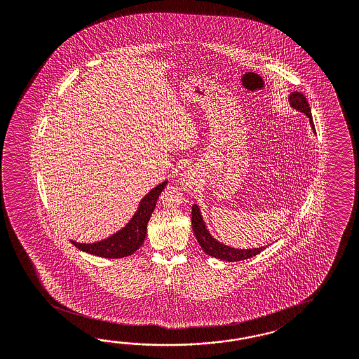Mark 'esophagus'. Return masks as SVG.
I'll return each mask as SVG.
<instances>
[{"label":"esophagus","instance_id":"obj_1","mask_svg":"<svg viewBox=\"0 0 359 359\" xmlns=\"http://www.w3.org/2000/svg\"><path fill=\"white\" fill-rule=\"evenodd\" d=\"M194 175L192 171H185L183 176H182V185H183V188L187 189V191H189L192 187L194 185Z\"/></svg>","mask_w":359,"mask_h":359}]
</instances>
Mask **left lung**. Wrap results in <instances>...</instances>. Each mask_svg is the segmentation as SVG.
Returning a JSON list of instances; mask_svg holds the SVG:
<instances>
[{"mask_svg":"<svg viewBox=\"0 0 359 359\" xmlns=\"http://www.w3.org/2000/svg\"><path fill=\"white\" fill-rule=\"evenodd\" d=\"M289 100H290V106L294 109L303 112L306 116L310 118L311 126L315 132V126H313L312 116H311L310 104H309L306 97L299 91H294V93H291ZM192 229H194L196 239L200 244V247L203 248V251L206 255L223 260V262H242V260H247L250 257L259 255L265 250V247L252 248V250H239V248H233V247H229L223 243L218 242L217 239H214L212 233H209V230L206 229L203 215L200 213V209L196 204L192 206Z\"/></svg>","mask_w":359,"mask_h":359,"instance_id":"1","label":"left lung"}]
</instances>
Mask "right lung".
<instances>
[{"label":"right lung","mask_w":359,"mask_h":359,"mask_svg":"<svg viewBox=\"0 0 359 359\" xmlns=\"http://www.w3.org/2000/svg\"><path fill=\"white\" fill-rule=\"evenodd\" d=\"M167 180L153 188L145 197L140 201L135 215L126 226L118 230L117 233H112L106 239L95 243H78L70 241L78 250L83 252L91 253L99 257L106 259H121L126 257L144 244L146 231H147V222L154 212L156 200L161 192L165 189Z\"/></svg>","instance_id":"obj_1"}]
</instances>
